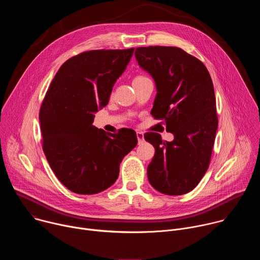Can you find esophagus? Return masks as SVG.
Listing matches in <instances>:
<instances>
[{
	"mask_svg": "<svg viewBox=\"0 0 260 260\" xmlns=\"http://www.w3.org/2000/svg\"><path fill=\"white\" fill-rule=\"evenodd\" d=\"M137 138H138V143L141 144L144 141V134L142 132H137Z\"/></svg>",
	"mask_w": 260,
	"mask_h": 260,
	"instance_id": "1",
	"label": "esophagus"
}]
</instances>
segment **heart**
<instances>
[{
  "label": "heart",
  "mask_w": 260,
  "mask_h": 260,
  "mask_svg": "<svg viewBox=\"0 0 260 260\" xmlns=\"http://www.w3.org/2000/svg\"><path fill=\"white\" fill-rule=\"evenodd\" d=\"M145 78H147V77H146V76H143V75H138V76H136V77L134 78L133 82H134V81H140V80H143V79H145Z\"/></svg>",
  "instance_id": "heart-1"
}]
</instances>
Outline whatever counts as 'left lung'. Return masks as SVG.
<instances>
[{
	"label": "left lung",
	"instance_id": "left-lung-1",
	"mask_svg": "<svg viewBox=\"0 0 260 260\" xmlns=\"http://www.w3.org/2000/svg\"><path fill=\"white\" fill-rule=\"evenodd\" d=\"M135 56L155 82L151 115L174 135L172 142L157 133L144 135L155 148L148 180L164 194H185L208 170L218 127L211 76L200 59L178 47H138Z\"/></svg>",
	"mask_w": 260,
	"mask_h": 260
}]
</instances>
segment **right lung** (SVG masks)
<instances>
[{"label":"right lung","instance_id":"add662e5","mask_svg":"<svg viewBox=\"0 0 260 260\" xmlns=\"http://www.w3.org/2000/svg\"><path fill=\"white\" fill-rule=\"evenodd\" d=\"M135 48L91 50L59 68L40 109L43 150L64 186L78 194H95L113 185L123 157L138 143L136 132L106 133L92 125Z\"/></svg>","mask_w":260,"mask_h":260}]
</instances>
